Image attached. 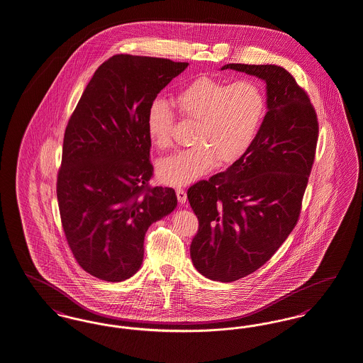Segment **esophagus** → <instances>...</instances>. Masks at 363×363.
I'll return each mask as SVG.
<instances>
[{
    "instance_id": "obj_1",
    "label": "esophagus",
    "mask_w": 363,
    "mask_h": 363,
    "mask_svg": "<svg viewBox=\"0 0 363 363\" xmlns=\"http://www.w3.org/2000/svg\"><path fill=\"white\" fill-rule=\"evenodd\" d=\"M175 193H177V199H178V203H186V191H185L184 189L177 188L175 189Z\"/></svg>"
}]
</instances>
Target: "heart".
I'll return each mask as SVG.
<instances>
[{
	"mask_svg": "<svg viewBox=\"0 0 363 363\" xmlns=\"http://www.w3.org/2000/svg\"><path fill=\"white\" fill-rule=\"evenodd\" d=\"M181 117L197 120L193 142L197 143L160 160L157 174L172 186H186L206 174L218 162L230 166L254 145L267 112V99L254 79L235 82L213 77H197L175 94ZM175 113L172 106L155 99L145 113V132L157 150L173 147Z\"/></svg>",
	"mask_w": 363,
	"mask_h": 363,
	"instance_id": "heart-1",
	"label": "heart"
}]
</instances>
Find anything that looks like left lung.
Listing matches in <instances>:
<instances>
[{
  "label": "left lung",
  "mask_w": 363,
  "mask_h": 363,
  "mask_svg": "<svg viewBox=\"0 0 363 363\" xmlns=\"http://www.w3.org/2000/svg\"><path fill=\"white\" fill-rule=\"evenodd\" d=\"M266 82L267 113L246 154L188 189L199 218L190 245L203 276L233 282L257 272L296 227L319 138L318 115L293 75L276 65L230 63L221 70Z\"/></svg>",
  "instance_id": "8db88e82"
}]
</instances>
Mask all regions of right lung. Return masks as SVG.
<instances>
[{
	"instance_id": "add662e5",
	"label": "right lung",
	"mask_w": 363,
	"mask_h": 363,
	"mask_svg": "<svg viewBox=\"0 0 363 363\" xmlns=\"http://www.w3.org/2000/svg\"><path fill=\"white\" fill-rule=\"evenodd\" d=\"M188 62L117 54L96 70L65 130L57 197L75 261L120 282L143 262L148 227L177 206L174 189L150 186L148 105Z\"/></svg>"
}]
</instances>
